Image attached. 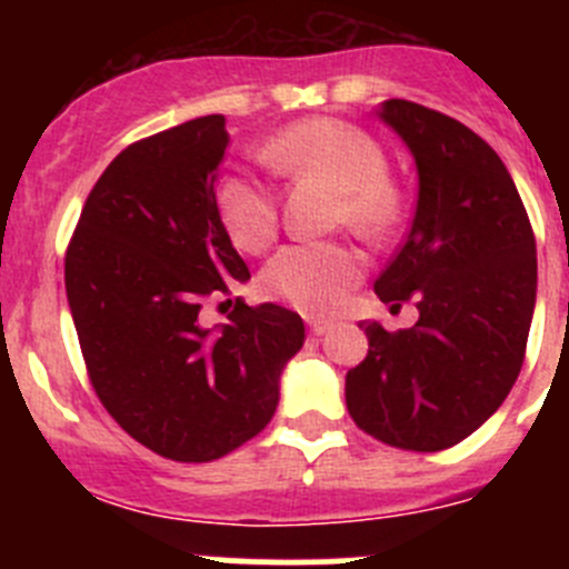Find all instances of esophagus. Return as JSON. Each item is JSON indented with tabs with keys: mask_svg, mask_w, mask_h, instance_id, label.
I'll return each instance as SVG.
<instances>
[{
	"mask_svg": "<svg viewBox=\"0 0 569 569\" xmlns=\"http://www.w3.org/2000/svg\"><path fill=\"white\" fill-rule=\"evenodd\" d=\"M308 328H310V333H313V336H325L330 330V325H328V321H321V319H308Z\"/></svg>",
	"mask_w": 569,
	"mask_h": 569,
	"instance_id": "1",
	"label": "esophagus"
}]
</instances>
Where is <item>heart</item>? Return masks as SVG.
Wrapping results in <instances>:
<instances>
[{
  "mask_svg": "<svg viewBox=\"0 0 569 569\" xmlns=\"http://www.w3.org/2000/svg\"><path fill=\"white\" fill-rule=\"evenodd\" d=\"M261 156L290 176H313L336 190L333 219L367 239L390 233L401 219V190L387 173V153L376 136L333 116H313L281 128ZM216 208L239 250L259 253L273 241L279 210L268 188L248 176L216 184ZM365 273L361 256L347 241H301L279 250L261 273L273 299L299 313L330 316Z\"/></svg>",
  "mask_w": 569,
  "mask_h": 569,
  "instance_id": "obj_1",
  "label": "heart"
}]
</instances>
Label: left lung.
<instances>
[{
    "mask_svg": "<svg viewBox=\"0 0 569 569\" xmlns=\"http://www.w3.org/2000/svg\"><path fill=\"white\" fill-rule=\"evenodd\" d=\"M379 116L410 148L419 204L373 290L413 299L419 321H367L347 370L350 419L399 450L436 453L479 430L519 379L536 305V236L499 153L453 116L387 99Z\"/></svg>",
    "mask_w": 569,
    "mask_h": 569,
    "instance_id": "8db88e82",
    "label": "left lung"
}]
</instances>
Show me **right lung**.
Segmentation results:
<instances>
[{"mask_svg":"<svg viewBox=\"0 0 569 569\" xmlns=\"http://www.w3.org/2000/svg\"><path fill=\"white\" fill-rule=\"evenodd\" d=\"M224 148L222 113L128 144L90 190L64 253L99 401L139 445L188 465L268 427L281 367L305 345V321L279 305L236 299L216 333L199 321L204 301L250 279L216 208Z\"/></svg>","mask_w":569,"mask_h":569,"instance_id":"obj_1","label":"right lung"}]
</instances>
